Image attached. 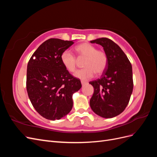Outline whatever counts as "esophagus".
<instances>
[{"instance_id": "1", "label": "esophagus", "mask_w": 157, "mask_h": 157, "mask_svg": "<svg viewBox=\"0 0 157 157\" xmlns=\"http://www.w3.org/2000/svg\"><path fill=\"white\" fill-rule=\"evenodd\" d=\"M81 84H82V85L83 86V85L87 84V82H86V81H83V80H82V81H81Z\"/></svg>"}]
</instances>
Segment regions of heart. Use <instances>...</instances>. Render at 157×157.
Wrapping results in <instances>:
<instances>
[{"instance_id": "obj_1", "label": "heart", "mask_w": 157, "mask_h": 157, "mask_svg": "<svg viewBox=\"0 0 157 157\" xmlns=\"http://www.w3.org/2000/svg\"><path fill=\"white\" fill-rule=\"evenodd\" d=\"M78 59H84L83 65L85 68L77 71L74 74L75 77L87 80L94 77L95 73L102 74L108 64V58L103 51L98 50L96 47L87 42L80 44L75 48ZM61 61L64 67L69 72H74L77 67V59L69 50H65L61 55Z\"/></svg>"}]
</instances>
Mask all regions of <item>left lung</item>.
Instances as JSON below:
<instances>
[{
	"mask_svg": "<svg viewBox=\"0 0 157 157\" xmlns=\"http://www.w3.org/2000/svg\"><path fill=\"white\" fill-rule=\"evenodd\" d=\"M101 45L108 58L101 77L90 82L94 88L90 105L96 115L113 118L124 111L133 91L132 67L124 52L111 39L100 38L90 41Z\"/></svg>",
	"mask_w": 157,
	"mask_h": 157,
	"instance_id": "1",
	"label": "left lung"
}]
</instances>
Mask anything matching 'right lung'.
I'll return each mask as SVG.
<instances>
[{"instance_id": "obj_1", "label": "right lung", "mask_w": 157, "mask_h": 157, "mask_svg": "<svg viewBox=\"0 0 157 157\" xmlns=\"http://www.w3.org/2000/svg\"><path fill=\"white\" fill-rule=\"evenodd\" d=\"M73 41L50 39L34 52L27 65V91L33 106L46 119L59 120L71 111L73 94L82 87L61 61Z\"/></svg>"}]
</instances>
